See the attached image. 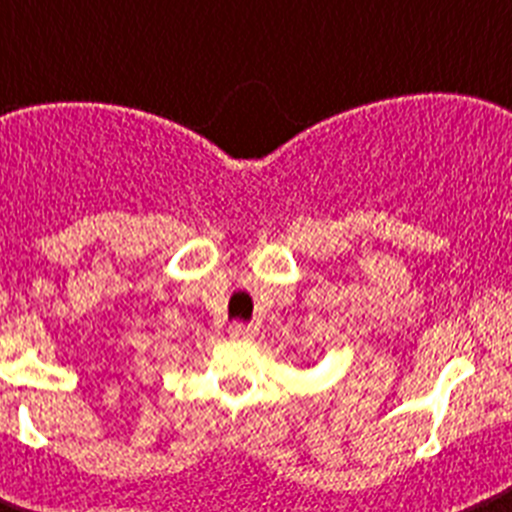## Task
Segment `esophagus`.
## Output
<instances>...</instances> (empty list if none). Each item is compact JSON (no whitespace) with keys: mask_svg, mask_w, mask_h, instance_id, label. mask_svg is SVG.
Here are the masks:
<instances>
[{"mask_svg":"<svg viewBox=\"0 0 512 512\" xmlns=\"http://www.w3.org/2000/svg\"><path fill=\"white\" fill-rule=\"evenodd\" d=\"M230 336L238 338V341H248V338H253V328L248 323H233L230 325Z\"/></svg>","mask_w":512,"mask_h":512,"instance_id":"esophagus-1","label":"esophagus"}]
</instances>
